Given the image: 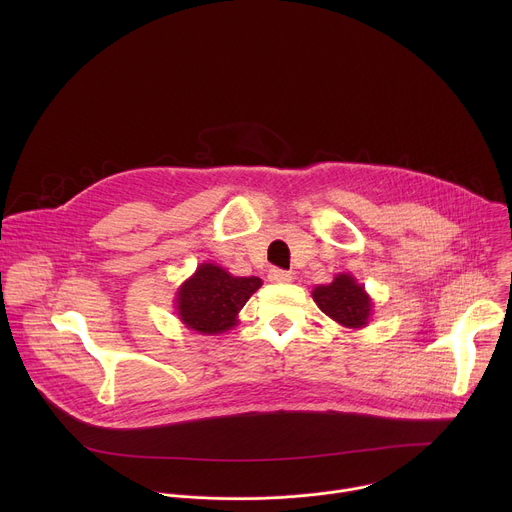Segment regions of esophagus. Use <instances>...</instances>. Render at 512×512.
Returning <instances> with one entry per match:
<instances>
[{"instance_id": "obj_1", "label": "esophagus", "mask_w": 512, "mask_h": 512, "mask_svg": "<svg viewBox=\"0 0 512 512\" xmlns=\"http://www.w3.org/2000/svg\"><path fill=\"white\" fill-rule=\"evenodd\" d=\"M267 277H269V281H273V283H289L291 279H294V275H291L289 271H283V269H271Z\"/></svg>"}]
</instances>
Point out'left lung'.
Returning <instances> with one entry per match:
<instances>
[{
    "label": "left lung",
    "instance_id": "obj_1",
    "mask_svg": "<svg viewBox=\"0 0 512 512\" xmlns=\"http://www.w3.org/2000/svg\"><path fill=\"white\" fill-rule=\"evenodd\" d=\"M312 298L330 320L344 328L358 330L371 322L373 298L350 273H338L330 283L316 285Z\"/></svg>",
    "mask_w": 512,
    "mask_h": 512
}]
</instances>
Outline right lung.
Masks as SVG:
<instances>
[{"label": "right lung", "instance_id": "add662e5", "mask_svg": "<svg viewBox=\"0 0 512 512\" xmlns=\"http://www.w3.org/2000/svg\"><path fill=\"white\" fill-rule=\"evenodd\" d=\"M263 285L255 275L237 277L216 263H200L174 296L178 320L204 336H216L239 324V312Z\"/></svg>", "mask_w": 512, "mask_h": 512}]
</instances>
